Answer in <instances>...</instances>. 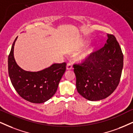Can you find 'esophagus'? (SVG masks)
<instances>
[{"label": "esophagus", "instance_id": "34e87169", "mask_svg": "<svg viewBox=\"0 0 133 133\" xmlns=\"http://www.w3.org/2000/svg\"><path fill=\"white\" fill-rule=\"evenodd\" d=\"M71 69H73L72 63L69 62V63H67V65H66V70H71Z\"/></svg>", "mask_w": 133, "mask_h": 133}]
</instances>
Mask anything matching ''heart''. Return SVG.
<instances>
[{
  "label": "heart",
  "mask_w": 133,
  "mask_h": 133,
  "mask_svg": "<svg viewBox=\"0 0 133 133\" xmlns=\"http://www.w3.org/2000/svg\"><path fill=\"white\" fill-rule=\"evenodd\" d=\"M91 53H92L91 49H88V50H87L86 52H84V53L82 54L81 56V58H87V57L89 56L90 54H91Z\"/></svg>",
  "instance_id": "obj_1"
}]
</instances>
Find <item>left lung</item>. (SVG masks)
I'll return each mask as SVG.
<instances>
[{
	"label": "left lung",
	"instance_id": "1",
	"mask_svg": "<svg viewBox=\"0 0 133 133\" xmlns=\"http://www.w3.org/2000/svg\"><path fill=\"white\" fill-rule=\"evenodd\" d=\"M73 67L77 91L85 99L100 101L112 94L118 86L123 67V54L115 36L108 34L104 47Z\"/></svg>",
	"mask_w": 133,
	"mask_h": 133
}]
</instances>
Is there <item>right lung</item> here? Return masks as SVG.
<instances>
[{
	"label": "right lung",
	"mask_w": 133,
	"mask_h": 133,
	"mask_svg": "<svg viewBox=\"0 0 133 133\" xmlns=\"http://www.w3.org/2000/svg\"><path fill=\"white\" fill-rule=\"evenodd\" d=\"M15 39L8 57V71L15 91L26 101L41 104L50 99L56 92L66 63H54L37 72L24 71L16 63L14 57Z\"/></svg>",
	"instance_id": "obj_1"
}]
</instances>
